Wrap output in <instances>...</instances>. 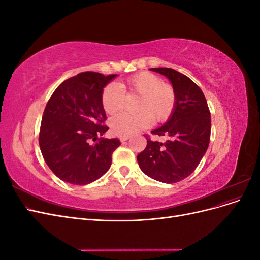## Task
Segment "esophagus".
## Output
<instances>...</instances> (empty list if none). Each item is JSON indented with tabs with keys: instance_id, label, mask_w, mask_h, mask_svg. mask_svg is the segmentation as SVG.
Wrapping results in <instances>:
<instances>
[{
	"instance_id": "1",
	"label": "esophagus",
	"mask_w": 260,
	"mask_h": 260,
	"mask_svg": "<svg viewBox=\"0 0 260 260\" xmlns=\"http://www.w3.org/2000/svg\"><path fill=\"white\" fill-rule=\"evenodd\" d=\"M119 139L121 142H125V141H128L130 139V136H121Z\"/></svg>"
}]
</instances>
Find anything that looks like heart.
Masks as SVG:
<instances>
[{
  "label": "heart",
  "mask_w": 260,
  "mask_h": 260,
  "mask_svg": "<svg viewBox=\"0 0 260 260\" xmlns=\"http://www.w3.org/2000/svg\"><path fill=\"white\" fill-rule=\"evenodd\" d=\"M125 94L140 95L137 114L121 113L111 119V128L118 136H131L152 124L166 121L177 104L175 89L157 75L141 72L127 80L107 84L102 92V107L108 115H114L123 107Z\"/></svg>",
  "instance_id": "b5f03b06"
}]
</instances>
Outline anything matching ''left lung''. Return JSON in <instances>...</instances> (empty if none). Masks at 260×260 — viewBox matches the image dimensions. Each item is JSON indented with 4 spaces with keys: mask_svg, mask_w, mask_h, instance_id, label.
<instances>
[{
    "mask_svg": "<svg viewBox=\"0 0 260 260\" xmlns=\"http://www.w3.org/2000/svg\"><path fill=\"white\" fill-rule=\"evenodd\" d=\"M167 77L177 93V104L168 121L152 131L165 136V143L151 141L137 159L146 176L164 183L185 179L199 166L210 140V112L200 86L172 68H151Z\"/></svg>",
    "mask_w": 260,
    "mask_h": 260,
    "instance_id": "1",
    "label": "left lung"
}]
</instances>
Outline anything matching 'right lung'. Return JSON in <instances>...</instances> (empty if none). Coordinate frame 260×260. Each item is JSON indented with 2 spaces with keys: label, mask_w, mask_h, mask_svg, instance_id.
I'll use <instances>...</instances> for the list:
<instances>
[{
  "label": "right lung",
  "mask_w": 260,
  "mask_h": 260,
  "mask_svg": "<svg viewBox=\"0 0 260 260\" xmlns=\"http://www.w3.org/2000/svg\"><path fill=\"white\" fill-rule=\"evenodd\" d=\"M116 77L78 74L60 83L45 106L39 144L46 165L65 182L89 184L111 167L120 141L98 136L108 130L102 92Z\"/></svg>",
  "instance_id": "obj_1"
}]
</instances>
